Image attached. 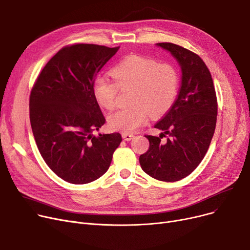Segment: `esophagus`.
I'll return each mask as SVG.
<instances>
[{"instance_id":"esophagus-1","label":"esophagus","mask_w":250,"mask_h":250,"mask_svg":"<svg viewBox=\"0 0 250 250\" xmlns=\"http://www.w3.org/2000/svg\"><path fill=\"white\" fill-rule=\"evenodd\" d=\"M122 137H123L124 140H126V141H130L131 139H133L134 135H133V134H130V133H123V134H122Z\"/></svg>"}]
</instances>
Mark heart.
I'll use <instances>...</instances> for the list:
<instances>
[{"instance_id":"heart-1","label":"heart","mask_w":250,"mask_h":250,"mask_svg":"<svg viewBox=\"0 0 250 250\" xmlns=\"http://www.w3.org/2000/svg\"><path fill=\"white\" fill-rule=\"evenodd\" d=\"M115 82L106 77L93 81L92 93L98 104L104 109H113L119 88H133L131 108L121 109L109 117L113 130L124 133L134 132L144 125L148 117L160 116L173 105L179 89V76L168 65H159L149 59L130 56L111 69Z\"/></svg>"}]
</instances>
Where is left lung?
<instances>
[{
  "label": "left lung",
  "instance_id": "1",
  "mask_svg": "<svg viewBox=\"0 0 250 250\" xmlns=\"http://www.w3.org/2000/svg\"><path fill=\"white\" fill-rule=\"evenodd\" d=\"M157 45L179 64L181 86L169 112L154 125L163 132L159 137L146 135L149 148L139 163L154 179L175 182L191 174L205 158L215 133L218 104L209 70L198 55L171 42Z\"/></svg>",
  "mask_w": 250,
  "mask_h": 250
}]
</instances>
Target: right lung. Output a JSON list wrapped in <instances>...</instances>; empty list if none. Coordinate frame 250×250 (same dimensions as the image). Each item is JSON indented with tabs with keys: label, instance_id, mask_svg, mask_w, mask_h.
Segmentation results:
<instances>
[{
	"label": "right lung",
	"instance_id": "add662e5",
	"mask_svg": "<svg viewBox=\"0 0 250 250\" xmlns=\"http://www.w3.org/2000/svg\"><path fill=\"white\" fill-rule=\"evenodd\" d=\"M119 47L77 43L59 51L31 89L32 133L45 164L64 181L86 184L108 171L120 133L93 135L105 119L92 93L94 77Z\"/></svg>",
	"mask_w": 250,
	"mask_h": 250
}]
</instances>
